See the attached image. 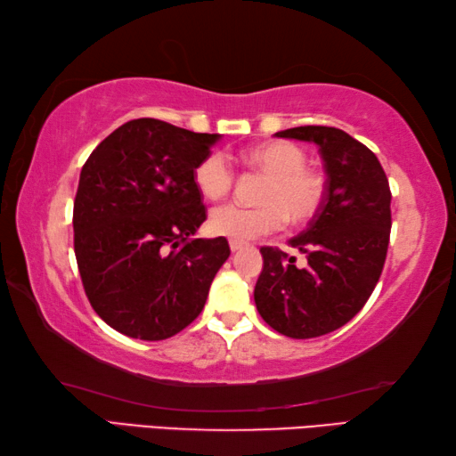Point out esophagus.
<instances>
[{
    "label": "esophagus",
    "instance_id": "esophagus-1",
    "mask_svg": "<svg viewBox=\"0 0 456 456\" xmlns=\"http://www.w3.org/2000/svg\"><path fill=\"white\" fill-rule=\"evenodd\" d=\"M229 247H231V251L237 253V251H241V249H243L245 243H241V241H229Z\"/></svg>",
    "mask_w": 456,
    "mask_h": 456
}]
</instances>
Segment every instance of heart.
I'll return each instance as SVG.
<instances>
[{"mask_svg": "<svg viewBox=\"0 0 456 456\" xmlns=\"http://www.w3.org/2000/svg\"><path fill=\"white\" fill-rule=\"evenodd\" d=\"M247 165L253 171L267 176L259 195V207L247 209L235 203L221 205L209 215V229L215 235L231 241L273 233L285 219L293 225H302L320 211L326 181L307 167V154L302 146L288 141H269L253 146L245 154ZM235 175L225 154L211 152L192 171V183L205 199L217 200L233 187Z\"/></svg>", "mask_w": 456, "mask_h": 456, "instance_id": "obj_1", "label": "heart"}]
</instances>
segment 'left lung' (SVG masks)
<instances>
[{
	"instance_id": "8db88e82",
	"label": "left lung",
	"mask_w": 456,
	"mask_h": 456,
	"mask_svg": "<svg viewBox=\"0 0 456 456\" xmlns=\"http://www.w3.org/2000/svg\"><path fill=\"white\" fill-rule=\"evenodd\" d=\"M320 146L326 192L310 227L289 245L296 257L261 247L264 269L256 305L275 331L296 338L330 334L356 315L380 280L390 241V187L376 154L334 126H297L275 133Z\"/></svg>"
}]
</instances>
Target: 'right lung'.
Returning <instances> with one entry per match:
<instances>
[{"label":"right lung","instance_id":"add662e5","mask_svg":"<svg viewBox=\"0 0 456 456\" xmlns=\"http://www.w3.org/2000/svg\"><path fill=\"white\" fill-rule=\"evenodd\" d=\"M219 134L136 118L100 142L74 199V253L90 305L128 338L167 339L203 312L229 257L225 237L197 239L207 219L192 171Z\"/></svg>","mask_w":456,"mask_h":456}]
</instances>
